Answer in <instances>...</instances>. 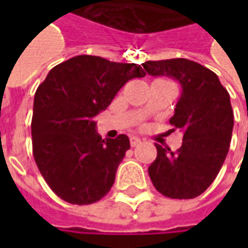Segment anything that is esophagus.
I'll list each match as a JSON object with an SVG mask.
<instances>
[{
    "label": "esophagus",
    "mask_w": 248,
    "mask_h": 248,
    "mask_svg": "<svg viewBox=\"0 0 248 248\" xmlns=\"http://www.w3.org/2000/svg\"><path fill=\"white\" fill-rule=\"evenodd\" d=\"M140 142H142V140H140L139 138H137V137H131V138H129V143H131V146H138Z\"/></svg>",
    "instance_id": "34e87169"
}]
</instances>
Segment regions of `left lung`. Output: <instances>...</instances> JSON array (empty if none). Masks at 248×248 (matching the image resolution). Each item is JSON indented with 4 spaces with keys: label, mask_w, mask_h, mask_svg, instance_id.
<instances>
[{
    "label": "left lung",
    "mask_w": 248,
    "mask_h": 248,
    "mask_svg": "<svg viewBox=\"0 0 248 248\" xmlns=\"http://www.w3.org/2000/svg\"><path fill=\"white\" fill-rule=\"evenodd\" d=\"M150 76L179 81L182 93L170 124L184 131L176 152L156 143L149 176L161 195L195 199L214 182L224 164L233 129V110L218 76L200 63L176 58L142 63ZM174 128V129H175Z\"/></svg>",
    "instance_id": "8db88e82"
}]
</instances>
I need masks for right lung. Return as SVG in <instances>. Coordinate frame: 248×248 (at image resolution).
<instances>
[{
    "instance_id": "add662e5",
    "label": "right lung",
    "mask_w": 248,
    "mask_h": 248,
    "mask_svg": "<svg viewBox=\"0 0 248 248\" xmlns=\"http://www.w3.org/2000/svg\"><path fill=\"white\" fill-rule=\"evenodd\" d=\"M146 73L137 63L78 55L48 73L34 95L33 156L45 182L62 200L91 204L109 193L129 139H102L95 116L120 88Z\"/></svg>"
}]
</instances>
